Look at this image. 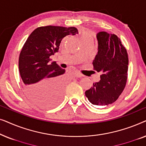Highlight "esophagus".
<instances>
[{
	"mask_svg": "<svg viewBox=\"0 0 146 146\" xmlns=\"http://www.w3.org/2000/svg\"><path fill=\"white\" fill-rule=\"evenodd\" d=\"M75 76L77 78H80V77L83 76V75L82 74L78 71H75Z\"/></svg>",
	"mask_w": 146,
	"mask_h": 146,
	"instance_id": "esophagus-1",
	"label": "esophagus"
}]
</instances>
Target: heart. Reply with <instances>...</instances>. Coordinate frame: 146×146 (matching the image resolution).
Here are the masks:
<instances>
[{
    "instance_id": "1",
    "label": "heart",
    "mask_w": 146,
    "mask_h": 146,
    "mask_svg": "<svg viewBox=\"0 0 146 146\" xmlns=\"http://www.w3.org/2000/svg\"><path fill=\"white\" fill-rule=\"evenodd\" d=\"M80 39L82 42L86 41H92V34L91 32L88 31H83L81 34Z\"/></svg>"
}]
</instances>
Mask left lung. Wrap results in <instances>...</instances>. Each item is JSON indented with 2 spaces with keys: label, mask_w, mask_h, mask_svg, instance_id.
Listing matches in <instances>:
<instances>
[{
  "label": "left lung",
  "mask_w": 146,
  "mask_h": 146,
  "mask_svg": "<svg viewBox=\"0 0 146 146\" xmlns=\"http://www.w3.org/2000/svg\"><path fill=\"white\" fill-rule=\"evenodd\" d=\"M98 52L92 62L94 69L101 72L100 79L85 92L90 102L107 106L117 100L127 82L128 56L116 35L99 32L96 35Z\"/></svg>",
  "instance_id": "8db88e82"
}]
</instances>
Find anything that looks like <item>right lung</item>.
<instances>
[{"label": "right lung", "instance_id": "add662e5", "mask_svg": "<svg viewBox=\"0 0 146 146\" xmlns=\"http://www.w3.org/2000/svg\"><path fill=\"white\" fill-rule=\"evenodd\" d=\"M78 33L75 27L46 26L32 33L20 54L19 68L28 96L44 108L58 104L62 98L64 80L61 68L50 57L58 52L63 38Z\"/></svg>", "mask_w": 146, "mask_h": 146}]
</instances>
